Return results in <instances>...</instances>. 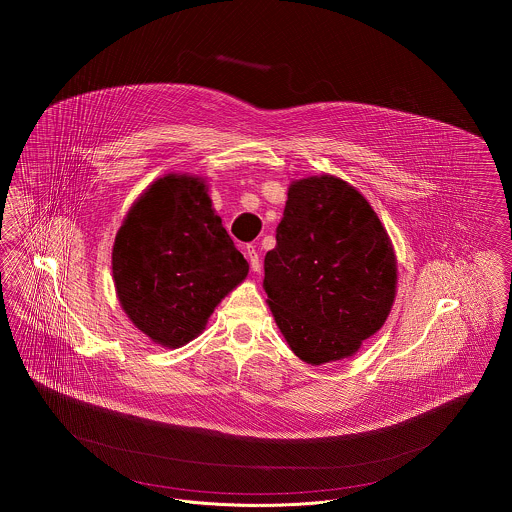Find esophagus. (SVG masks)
I'll list each match as a JSON object with an SVG mask.
<instances>
[{
  "label": "esophagus",
  "instance_id": "34e87169",
  "mask_svg": "<svg viewBox=\"0 0 512 512\" xmlns=\"http://www.w3.org/2000/svg\"><path fill=\"white\" fill-rule=\"evenodd\" d=\"M246 258H248V262H250L252 272H258V270H260V254H258V250H256L254 244H252V246H246Z\"/></svg>",
  "mask_w": 512,
  "mask_h": 512
}]
</instances>
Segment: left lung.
Listing matches in <instances>:
<instances>
[{
    "instance_id": "1",
    "label": "left lung",
    "mask_w": 512,
    "mask_h": 512,
    "mask_svg": "<svg viewBox=\"0 0 512 512\" xmlns=\"http://www.w3.org/2000/svg\"><path fill=\"white\" fill-rule=\"evenodd\" d=\"M398 284L392 240L351 183L293 179L264 290L295 357L311 366L353 357L388 319Z\"/></svg>"
}]
</instances>
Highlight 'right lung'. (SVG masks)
I'll return each instance as SVG.
<instances>
[{
	"label": "right lung",
	"mask_w": 512,
	"mask_h": 512,
	"mask_svg": "<svg viewBox=\"0 0 512 512\" xmlns=\"http://www.w3.org/2000/svg\"><path fill=\"white\" fill-rule=\"evenodd\" d=\"M248 276L209 197L207 179L167 173L134 201L112 248V278L130 321L155 345L199 337Z\"/></svg>",
	"instance_id": "1"
}]
</instances>
